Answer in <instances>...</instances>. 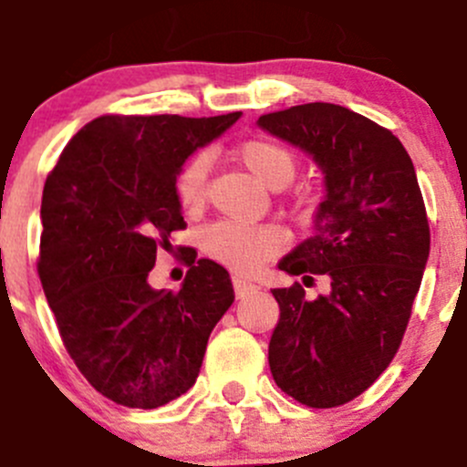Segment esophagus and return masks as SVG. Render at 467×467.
<instances>
[{
    "mask_svg": "<svg viewBox=\"0 0 467 467\" xmlns=\"http://www.w3.org/2000/svg\"><path fill=\"white\" fill-rule=\"evenodd\" d=\"M233 287H234V294H237V298H244V296H248V294H251V292H255L257 285H253V283H248V280H244V278H239V275H234V278H233Z\"/></svg>",
    "mask_w": 467,
    "mask_h": 467,
    "instance_id": "34e87169",
    "label": "esophagus"
}]
</instances>
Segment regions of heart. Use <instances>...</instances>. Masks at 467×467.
<instances>
[{
  "label": "heart",
  "instance_id": "obj_1",
  "mask_svg": "<svg viewBox=\"0 0 467 467\" xmlns=\"http://www.w3.org/2000/svg\"><path fill=\"white\" fill-rule=\"evenodd\" d=\"M242 164L271 189L287 187L296 173V157L274 139H248L237 148ZM210 155L189 157L175 178V198L184 212H198L207 201ZM283 234L274 225H253L244 221L221 219L202 228L201 246L212 260L239 274H253L283 248Z\"/></svg>",
  "mask_w": 467,
  "mask_h": 467
}]
</instances>
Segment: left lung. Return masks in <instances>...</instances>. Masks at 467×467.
I'll list each match as a JSON object with an SVG mask.
<instances>
[{
  "instance_id": "obj_1",
  "label": "left lung",
  "mask_w": 467,
  "mask_h": 467,
  "mask_svg": "<svg viewBox=\"0 0 467 467\" xmlns=\"http://www.w3.org/2000/svg\"><path fill=\"white\" fill-rule=\"evenodd\" d=\"M312 157L326 196L315 233L278 262L289 275H328V294L271 289L275 386L312 409L356 400L395 358L429 260V221L409 152L390 130L347 107L310 102L257 120ZM312 280V278H310Z\"/></svg>"
}]
</instances>
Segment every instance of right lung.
<instances>
[{
  "mask_svg": "<svg viewBox=\"0 0 467 467\" xmlns=\"http://www.w3.org/2000/svg\"><path fill=\"white\" fill-rule=\"evenodd\" d=\"M242 113L99 116L63 148L43 189L38 275L86 381L130 409H160L196 383L207 339L234 301L216 262H189L180 292L152 289L157 248L182 230L175 178Z\"/></svg>",
  "mask_w": 467,
  "mask_h": 467,
  "instance_id": "add662e5",
  "label": "right lung"
}]
</instances>
